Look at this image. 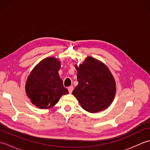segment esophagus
I'll return each instance as SVG.
<instances>
[{
  "label": "esophagus",
  "mask_w": 150,
  "mask_h": 150,
  "mask_svg": "<svg viewBox=\"0 0 150 150\" xmlns=\"http://www.w3.org/2000/svg\"><path fill=\"white\" fill-rule=\"evenodd\" d=\"M68 90L69 93H71L72 91H73V86H69V87H68Z\"/></svg>",
  "instance_id": "esophagus-1"
}]
</instances>
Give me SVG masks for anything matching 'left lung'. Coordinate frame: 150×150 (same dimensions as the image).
Masks as SVG:
<instances>
[{
    "instance_id": "1",
    "label": "left lung",
    "mask_w": 150,
    "mask_h": 150,
    "mask_svg": "<svg viewBox=\"0 0 150 150\" xmlns=\"http://www.w3.org/2000/svg\"><path fill=\"white\" fill-rule=\"evenodd\" d=\"M79 84L72 94L88 112L97 113L109 107L116 93V82L108 67L100 60L87 57L75 64Z\"/></svg>"
}]
</instances>
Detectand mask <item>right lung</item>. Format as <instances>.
<instances>
[{
  "label": "right lung",
  "mask_w": 150,
  "mask_h": 150,
  "mask_svg": "<svg viewBox=\"0 0 150 150\" xmlns=\"http://www.w3.org/2000/svg\"><path fill=\"white\" fill-rule=\"evenodd\" d=\"M60 61L54 57H46L37 64L28 75L25 85L28 97L40 109H50L68 90L64 87L59 71Z\"/></svg>",
  "instance_id": "add662e5"
}]
</instances>
